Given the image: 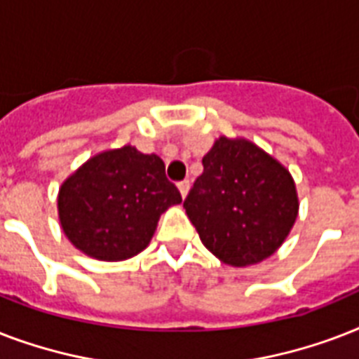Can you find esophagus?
<instances>
[{
  "label": "esophagus",
  "mask_w": 359,
  "mask_h": 359,
  "mask_svg": "<svg viewBox=\"0 0 359 359\" xmlns=\"http://www.w3.org/2000/svg\"><path fill=\"white\" fill-rule=\"evenodd\" d=\"M177 186H179L180 196H182V197L188 196V191H190V180H188V179L180 180V182H179V184H177Z\"/></svg>",
  "instance_id": "obj_1"
}]
</instances>
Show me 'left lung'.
Masks as SVG:
<instances>
[{
    "label": "left lung",
    "instance_id": "left-lung-1",
    "mask_svg": "<svg viewBox=\"0 0 359 359\" xmlns=\"http://www.w3.org/2000/svg\"><path fill=\"white\" fill-rule=\"evenodd\" d=\"M184 208L208 251L231 266H248L283 244L298 197L278 160L251 141L219 137L203 156Z\"/></svg>",
    "mask_w": 359,
    "mask_h": 359
}]
</instances>
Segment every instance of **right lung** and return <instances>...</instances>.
<instances>
[{
    "label": "right lung",
    "instance_id": "right-lung-1",
    "mask_svg": "<svg viewBox=\"0 0 359 359\" xmlns=\"http://www.w3.org/2000/svg\"><path fill=\"white\" fill-rule=\"evenodd\" d=\"M182 201L156 154L134 147L100 152L65 180L57 207L63 233L86 255L124 261L151 242L160 214Z\"/></svg>",
    "mask_w": 359,
    "mask_h": 359
}]
</instances>
